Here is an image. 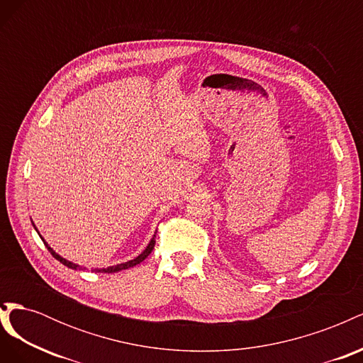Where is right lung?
<instances>
[{
    "label": "right lung",
    "mask_w": 363,
    "mask_h": 363,
    "mask_svg": "<svg viewBox=\"0 0 363 363\" xmlns=\"http://www.w3.org/2000/svg\"><path fill=\"white\" fill-rule=\"evenodd\" d=\"M39 233V232H38ZM40 236V235H39ZM43 240V239H42ZM43 244H45V247L48 248V251L51 252L52 255V257L54 259H57L60 263H63L65 267H68V268H74V269H77L79 268V265H75V263H72V262H69V260H67V259H63L62 256H59L56 251H54L45 240H43ZM155 244H156V235L152 236V239L150 240V244H148V247L144 250V252H140V255L136 257V259H133V260H128V262H125V263H119V265H115V267H108V268H103V269H98V271H101V272H118V271H121V269H128V268H131V267H135V265H138V263H140L142 260H145L147 257H148V255L150 252L152 251V248H155Z\"/></svg>",
    "instance_id": "right-lung-1"
}]
</instances>
